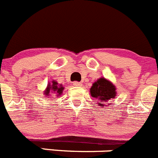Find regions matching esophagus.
Wrapping results in <instances>:
<instances>
[{"instance_id":"34e87169","label":"esophagus","mask_w":158,"mask_h":158,"mask_svg":"<svg viewBox=\"0 0 158 158\" xmlns=\"http://www.w3.org/2000/svg\"><path fill=\"white\" fill-rule=\"evenodd\" d=\"M73 85L74 86H76V87H79V86H81V82H78V81H74L73 82Z\"/></svg>"}]
</instances>
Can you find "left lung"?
Listing matches in <instances>:
<instances>
[{"label": "left lung", "instance_id": "obj_1", "mask_svg": "<svg viewBox=\"0 0 158 158\" xmlns=\"http://www.w3.org/2000/svg\"><path fill=\"white\" fill-rule=\"evenodd\" d=\"M89 92L93 98L98 100V106L101 107H104V103L114 99L117 95L115 85L105 77H101L96 81L90 88ZM110 104L109 103V105Z\"/></svg>", "mask_w": 158, "mask_h": 158}]
</instances>
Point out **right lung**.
<instances>
[{
	"label": "right lung",
	"instance_id": "obj_1",
	"mask_svg": "<svg viewBox=\"0 0 158 158\" xmlns=\"http://www.w3.org/2000/svg\"><path fill=\"white\" fill-rule=\"evenodd\" d=\"M64 87L61 84L59 85L57 83V81H52V82H49L47 85L46 89L44 91V95H45L46 97H49L51 95V94H56V97H59L62 94L63 90H64Z\"/></svg>",
	"mask_w": 158,
	"mask_h": 158
}]
</instances>
